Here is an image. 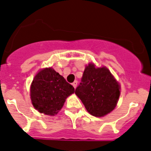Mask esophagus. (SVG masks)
Here are the masks:
<instances>
[{
    "label": "esophagus",
    "mask_w": 151,
    "mask_h": 151,
    "mask_svg": "<svg viewBox=\"0 0 151 151\" xmlns=\"http://www.w3.org/2000/svg\"><path fill=\"white\" fill-rule=\"evenodd\" d=\"M72 86H74V88H75L76 87H77V80H75L74 82L72 83Z\"/></svg>",
    "instance_id": "obj_1"
}]
</instances>
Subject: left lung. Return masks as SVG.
Returning <instances> with one entry per match:
<instances>
[{"instance_id": "left-lung-1", "label": "left lung", "mask_w": 151, "mask_h": 151, "mask_svg": "<svg viewBox=\"0 0 151 151\" xmlns=\"http://www.w3.org/2000/svg\"><path fill=\"white\" fill-rule=\"evenodd\" d=\"M120 87L106 68H95L90 63L84 71L75 94L93 116L107 115L115 109Z\"/></svg>"}]
</instances>
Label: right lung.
<instances>
[{
  "mask_svg": "<svg viewBox=\"0 0 151 151\" xmlns=\"http://www.w3.org/2000/svg\"><path fill=\"white\" fill-rule=\"evenodd\" d=\"M74 88L53 68H45L33 79L30 98L33 106L41 113L54 115L63 107Z\"/></svg>",
  "mask_w": 151,
  "mask_h": 151,
  "instance_id": "right-lung-1",
  "label": "right lung"
}]
</instances>
